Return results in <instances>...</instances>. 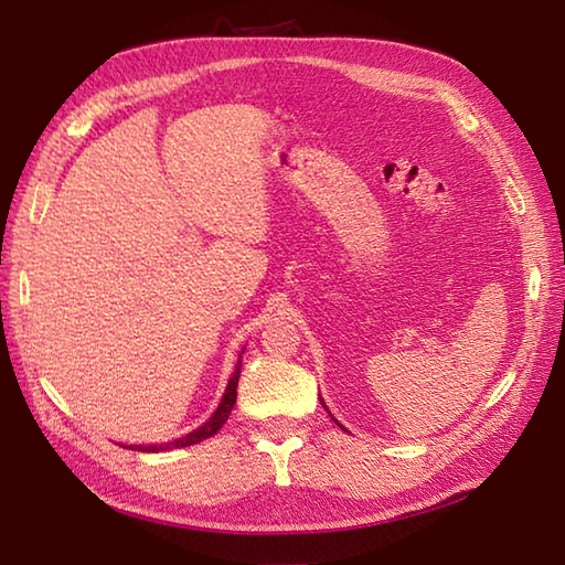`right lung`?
<instances>
[{
  "instance_id": "right-lung-1",
  "label": "right lung",
  "mask_w": 565,
  "mask_h": 565,
  "mask_svg": "<svg viewBox=\"0 0 565 565\" xmlns=\"http://www.w3.org/2000/svg\"><path fill=\"white\" fill-rule=\"evenodd\" d=\"M239 366H243V359H237L235 374H233L231 381H227V388H225V395H223V401H221V405H218V411H215V413L209 417V423H203L199 429L189 431V435L182 437V439H174V441H167V444H148V447H136V449H138V451H170V449L191 447V444H199V441H203V439L213 437L215 431H218V429L225 425V419H227V415H231L233 405H235V401H237Z\"/></svg>"
}]
</instances>
